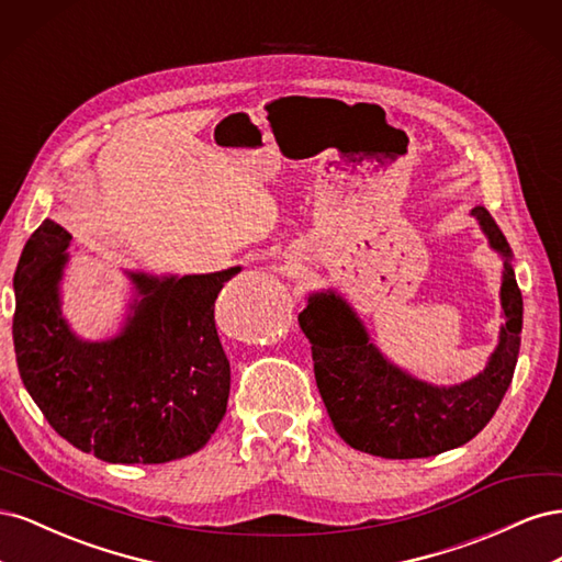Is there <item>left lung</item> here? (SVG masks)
<instances>
[{
  "instance_id": "obj_1",
  "label": "left lung",
  "mask_w": 562,
  "mask_h": 562,
  "mask_svg": "<svg viewBox=\"0 0 562 562\" xmlns=\"http://www.w3.org/2000/svg\"><path fill=\"white\" fill-rule=\"evenodd\" d=\"M471 215L504 258L499 345L479 375L434 386L386 361L361 318L335 291L310 295L297 321L312 345L318 394L339 438L384 459L434 457L459 448L485 429L514 380L522 330V295L502 229L479 206Z\"/></svg>"
}]
</instances>
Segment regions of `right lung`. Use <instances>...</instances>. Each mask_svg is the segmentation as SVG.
<instances>
[{
  "instance_id": "obj_1",
  "label": "right lung",
  "mask_w": 562,
  "mask_h": 562,
  "mask_svg": "<svg viewBox=\"0 0 562 562\" xmlns=\"http://www.w3.org/2000/svg\"><path fill=\"white\" fill-rule=\"evenodd\" d=\"M70 239L44 220L13 274V347L27 394L67 443L110 464H164L201 450L229 398L215 300L241 267L164 279L128 271L140 300L126 326L87 342L60 316Z\"/></svg>"
}]
</instances>
